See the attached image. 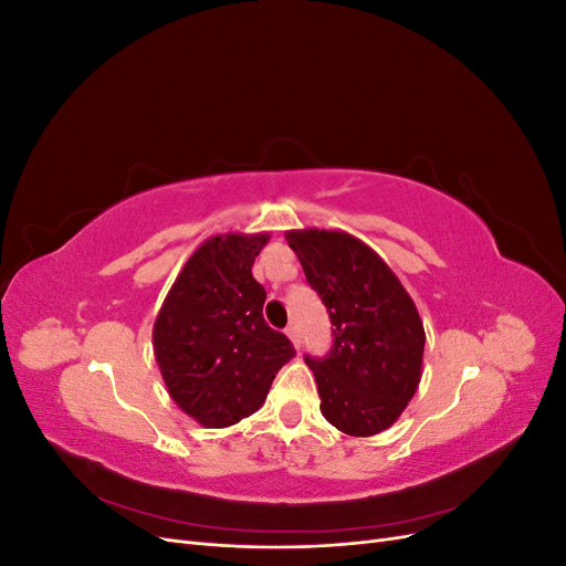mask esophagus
Segmentation results:
<instances>
[{
  "label": "esophagus",
  "mask_w": 566,
  "mask_h": 566,
  "mask_svg": "<svg viewBox=\"0 0 566 566\" xmlns=\"http://www.w3.org/2000/svg\"><path fill=\"white\" fill-rule=\"evenodd\" d=\"M285 335L290 337V342H293V345L300 349V331H297V325L295 323H290L287 328H285Z\"/></svg>",
  "instance_id": "1"
}]
</instances>
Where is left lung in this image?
I'll list each match as a JSON object with an SVG mask.
<instances>
[{"mask_svg": "<svg viewBox=\"0 0 566 566\" xmlns=\"http://www.w3.org/2000/svg\"><path fill=\"white\" fill-rule=\"evenodd\" d=\"M285 241L333 323L331 354L323 361L304 356L323 418L349 437L389 430L422 378L416 302L382 256L347 231L293 229Z\"/></svg>", "mask_w": 566, "mask_h": 566, "instance_id": "8db88e82", "label": "left lung"}]
</instances>
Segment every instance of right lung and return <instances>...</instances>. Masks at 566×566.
I'll return each mask as SVG.
<instances>
[{"mask_svg":"<svg viewBox=\"0 0 566 566\" xmlns=\"http://www.w3.org/2000/svg\"><path fill=\"white\" fill-rule=\"evenodd\" d=\"M269 233H221L184 264L153 323V354L169 397L202 427H231L260 410L295 356L264 321L254 256Z\"/></svg>","mask_w":566,"mask_h":566,"instance_id":"obj_1","label":"right lung"}]
</instances>
